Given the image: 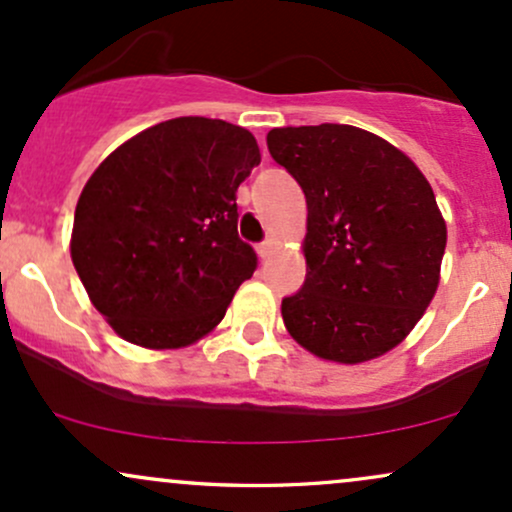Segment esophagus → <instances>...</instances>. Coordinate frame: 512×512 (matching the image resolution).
Returning a JSON list of instances; mask_svg holds the SVG:
<instances>
[{
	"instance_id": "34e87169",
	"label": "esophagus",
	"mask_w": 512,
	"mask_h": 512,
	"mask_svg": "<svg viewBox=\"0 0 512 512\" xmlns=\"http://www.w3.org/2000/svg\"><path fill=\"white\" fill-rule=\"evenodd\" d=\"M269 247H272V243H269V240H262V243L257 245V255H260L262 260H267V255H269Z\"/></svg>"
}]
</instances>
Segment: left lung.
Masks as SVG:
<instances>
[{"mask_svg": "<svg viewBox=\"0 0 512 512\" xmlns=\"http://www.w3.org/2000/svg\"><path fill=\"white\" fill-rule=\"evenodd\" d=\"M306 194V282L282 299L286 330L313 355L374 359L406 338L440 282L447 228L423 172L384 138L345 123L267 133Z\"/></svg>", "mask_w": 512, "mask_h": 512, "instance_id": "obj_1", "label": "left lung"}]
</instances>
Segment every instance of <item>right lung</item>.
<instances>
[{
    "label": "right lung",
    "instance_id": "right-lung-1",
    "mask_svg": "<svg viewBox=\"0 0 512 512\" xmlns=\"http://www.w3.org/2000/svg\"><path fill=\"white\" fill-rule=\"evenodd\" d=\"M257 165L250 131L179 116L126 140L89 177L75 209L72 265L123 340L174 350L221 323L257 269L235 204Z\"/></svg>",
    "mask_w": 512,
    "mask_h": 512
}]
</instances>
